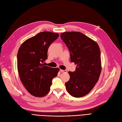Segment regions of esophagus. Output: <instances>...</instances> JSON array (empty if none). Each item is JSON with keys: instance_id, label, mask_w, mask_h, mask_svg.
<instances>
[{"instance_id": "obj_1", "label": "esophagus", "mask_w": 122, "mask_h": 122, "mask_svg": "<svg viewBox=\"0 0 122 122\" xmlns=\"http://www.w3.org/2000/svg\"><path fill=\"white\" fill-rule=\"evenodd\" d=\"M60 72L62 73H66L67 71L66 70H60Z\"/></svg>"}]
</instances>
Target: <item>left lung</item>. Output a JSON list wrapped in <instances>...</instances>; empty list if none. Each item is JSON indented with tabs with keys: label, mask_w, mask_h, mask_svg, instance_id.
Instances as JSON below:
<instances>
[{
	"label": "left lung",
	"mask_w": 122,
	"mask_h": 122,
	"mask_svg": "<svg viewBox=\"0 0 122 122\" xmlns=\"http://www.w3.org/2000/svg\"><path fill=\"white\" fill-rule=\"evenodd\" d=\"M61 37L70 50L71 61L77 65L76 71L68 72L70 78L65 83L66 88L73 97H83L93 89L101 73L99 47L81 32H64Z\"/></svg>",
	"instance_id": "obj_1"
}]
</instances>
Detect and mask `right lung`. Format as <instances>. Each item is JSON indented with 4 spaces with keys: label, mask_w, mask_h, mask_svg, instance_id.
<instances>
[{
    "label": "right lung",
    "mask_w": 122,
    "mask_h": 122,
    "mask_svg": "<svg viewBox=\"0 0 122 122\" xmlns=\"http://www.w3.org/2000/svg\"><path fill=\"white\" fill-rule=\"evenodd\" d=\"M59 36L56 33L42 32L21 44L17 55L20 78L24 87L33 96L43 97L50 90L52 80L60 69L45 66L47 50Z\"/></svg>",
    "instance_id": "obj_1"
}]
</instances>
